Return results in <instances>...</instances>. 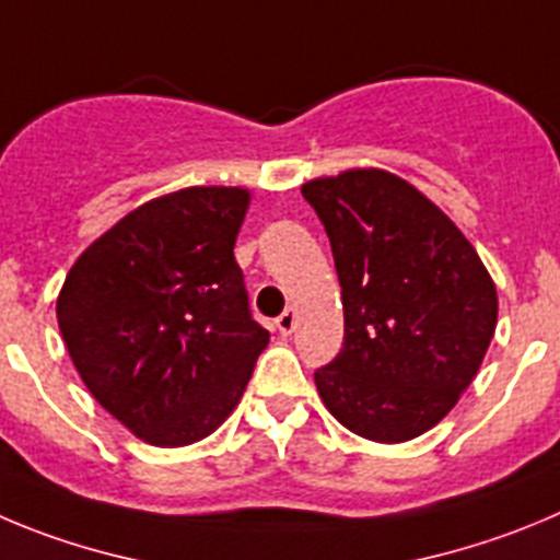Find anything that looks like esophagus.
Masks as SVG:
<instances>
[{
  "label": "esophagus",
  "mask_w": 560,
  "mask_h": 560,
  "mask_svg": "<svg viewBox=\"0 0 560 560\" xmlns=\"http://www.w3.org/2000/svg\"><path fill=\"white\" fill-rule=\"evenodd\" d=\"M275 325H277V330L283 332V336H289V332L296 327V311H294V307H285L283 314L277 316Z\"/></svg>",
  "instance_id": "34e87169"
}]
</instances>
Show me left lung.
<instances>
[{
	"mask_svg": "<svg viewBox=\"0 0 560 560\" xmlns=\"http://www.w3.org/2000/svg\"><path fill=\"white\" fill-rule=\"evenodd\" d=\"M302 197L330 238L343 347L314 381L332 417L397 444L447 417L497 327L475 246L424 194L381 168L311 179Z\"/></svg>",
	"mask_w": 560,
	"mask_h": 560,
	"instance_id": "left-lung-1",
	"label": "left lung"
}]
</instances>
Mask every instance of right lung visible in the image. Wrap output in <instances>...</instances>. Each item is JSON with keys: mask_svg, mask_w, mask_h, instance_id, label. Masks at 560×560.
<instances>
[{"mask_svg": "<svg viewBox=\"0 0 560 560\" xmlns=\"http://www.w3.org/2000/svg\"><path fill=\"white\" fill-rule=\"evenodd\" d=\"M246 205L224 186L152 199L77 258L58 296L82 383L155 447L213 433L269 343L233 258Z\"/></svg>", "mask_w": 560, "mask_h": 560, "instance_id": "1", "label": "right lung"}]
</instances>
